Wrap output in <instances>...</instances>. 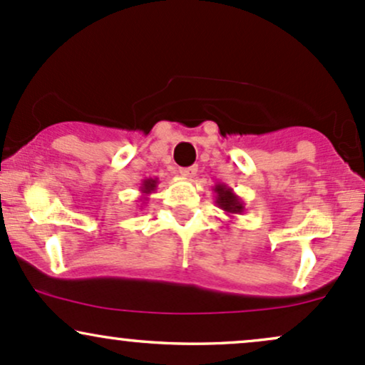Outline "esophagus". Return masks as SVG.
<instances>
[{
    "label": "esophagus",
    "instance_id": "34e87169",
    "mask_svg": "<svg viewBox=\"0 0 365 365\" xmlns=\"http://www.w3.org/2000/svg\"><path fill=\"white\" fill-rule=\"evenodd\" d=\"M196 172H198L196 167H186V169H181V175L182 178H193V175H196Z\"/></svg>",
    "mask_w": 365,
    "mask_h": 365
}]
</instances>
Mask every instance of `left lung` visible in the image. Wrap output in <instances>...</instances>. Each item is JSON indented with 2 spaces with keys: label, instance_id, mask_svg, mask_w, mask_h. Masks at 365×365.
<instances>
[{
  "label": "left lung",
  "instance_id": "8db88e82",
  "mask_svg": "<svg viewBox=\"0 0 365 365\" xmlns=\"http://www.w3.org/2000/svg\"><path fill=\"white\" fill-rule=\"evenodd\" d=\"M215 193V203L220 210L226 212L227 215H240L245 212V203L243 200L237 196L227 184L219 182L214 186Z\"/></svg>",
  "mask_w": 365,
  "mask_h": 365
}]
</instances>
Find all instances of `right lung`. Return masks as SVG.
<instances>
[{
	"instance_id": "add662e5",
	"label": "right lung",
	"mask_w": 365,
	"mask_h": 365,
	"mask_svg": "<svg viewBox=\"0 0 365 365\" xmlns=\"http://www.w3.org/2000/svg\"><path fill=\"white\" fill-rule=\"evenodd\" d=\"M158 186V178H148V179H143L141 186H139V191H141V202L146 203L148 202V196L151 193H155V190H157Z\"/></svg>"
}]
</instances>
